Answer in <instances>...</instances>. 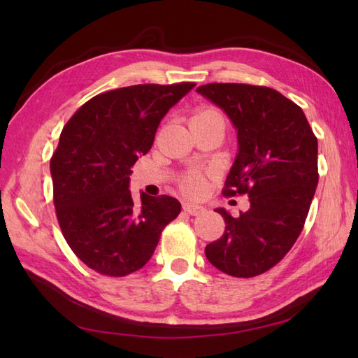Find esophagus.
Instances as JSON below:
<instances>
[{
	"label": "esophagus",
	"mask_w": 358,
	"mask_h": 358,
	"mask_svg": "<svg viewBox=\"0 0 358 358\" xmlns=\"http://www.w3.org/2000/svg\"><path fill=\"white\" fill-rule=\"evenodd\" d=\"M183 210L187 212L189 215H200L204 212V208L203 206H199V204L195 203H185L183 204Z\"/></svg>",
	"instance_id": "obj_1"
}]
</instances>
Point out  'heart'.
<instances>
[{
    "label": "heart",
    "mask_w": 358,
    "mask_h": 358,
    "mask_svg": "<svg viewBox=\"0 0 358 358\" xmlns=\"http://www.w3.org/2000/svg\"><path fill=\"white\" fill-rule=\"evenodd\" d=\"M209 113H217L214 109H200L195 115H209ZM180 189L189 196H200L206 191V178L199 172L186 173L180 180Z\"/></svg>",
    "instance_id": "heart-1"
}]
</instances>
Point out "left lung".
<instances>
[{
    "label": "left lung",
    "mask_w": 358,
    "mask_h": 358,
    "mask_svg": "<svg viewBox=\"0 0 358 358\" xmlns=\"http://www.w3.org/2000/svg\"><path fill=\"white\" fill-rule=\"evenodd\" d=\"M196 92L231 118L238 154L223 195H248L250 208L224 218V232L204 249L227 275L257 277L291 250L305 226L318 185L317 136L300 106L275 89L241 83H209Z\"/></svg>",
    "instance_id": "8db88e82"
}]
</instances>
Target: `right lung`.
<instances>
[{"mask_svg": "<svg viewBox=\"0 0 358 358\" xmlns=\"http://www.w3.org/2000/svg\"><path fill=\"white\" fill-rule=\"evenodd\" d=\"M194 86L109 90L90 98L63 127L50 158L58 224L73 254L101 275L141 269L180 214L181 204L169 195L141 194L135 204L129 175L154 144L159 121Z\"/></svg>", "mask_w": 358, "mask_h": 358, "instance_id": "add662e5", "label": "right lung"}]
</instances>
